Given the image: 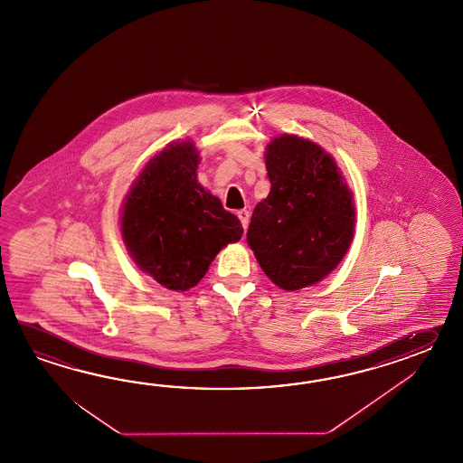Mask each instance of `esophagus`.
<instances>
[{"instance_id": "34e87169", "label": "esophagus", "mask_w": 463, "mask_h": 463, "mask_svg": "<svg viewBox=\"0 0 463 463\" xmlns=\"http://www.w3.org/2000/svg\"><path fill=\"white\" fill-rule=\"evenodd\" d=\"M238 218H240V222H241V225H243V228H248V223H250V212L248 210H240L238 213Z\"/></svg>"}]
</instances>
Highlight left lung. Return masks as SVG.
Masks as SVG:
<instances>
[{
    "label": "left lung",
    "mask_w": 463,
    "mask_h": 463,
    "mask_svg": "<svg viewBox=\"0 0 463 463\" xmlns=\"http://www.w3.org/2000/svg\"><path fill=\"white\" fill-rule=\"evenodd\" d=\"M265 162L271 190L253 210L246 241L278 288L316 285L353 243L354 195L335 157L309 138H271Z\"/></svg>",
    "instance_id": "8db88e82"
}]
</instances>
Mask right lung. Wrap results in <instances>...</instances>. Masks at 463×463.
<instances>
[{"label":"right lung","mask_w":463,"mask_h":463,"mask_svg":"<svg viewBox=\"0 0 463 463\" xmlns=\"http://www.w3.org/2000/svg\"><path fill=\"white\" fill-rule=\"evenodd\" d=\"M192 140L170 142L132 182L120 210V235L134 263L172 291L207 275L222 248L243 235L240 220L197 180Z\"/></svg>","instance_id":"1"}]
</instances>
